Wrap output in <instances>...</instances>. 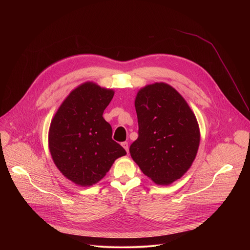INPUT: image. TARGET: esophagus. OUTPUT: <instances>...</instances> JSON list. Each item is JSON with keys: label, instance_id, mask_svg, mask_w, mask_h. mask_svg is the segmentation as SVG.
Segmentation results:
<instances>
[{"label": "esophagus", "instance_id": "34e87169", "mask_svg": "<svg viewBox=\"0 0 250 250\" xmlns=\"http://www.w3.org/2000/svg\"><path fill=\"white\" fill-rule=\"evenodd\" d=\"M122 146H123V147L125 149V151L128 153V144H127L126 141L123 142V144H122Z\"/></svg>", "mask_w": 250, "mask_h": 250}]
</instances>
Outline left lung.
<instances>
[{
  "label": "left lung",
  "instance_id": "left-lung-1",
  "mask_svg": "<svg viewBox=\"0 0 250 250\" xmlns=\"http://www.w3.org/2000/svg\"><path fill=\"white\" fill-rule=\"evenodd\" d=\"M134 106L138 138L130 156L155 184L170 185L196 158L201 137L196 116L181 94L164 82L139 89Z\"/></svg>",
  "mask_w": 250,
  "mask_h": 250
}]
</instances>
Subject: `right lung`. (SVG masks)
<instances>
[{
	"label": "right lung",
	"instance_id": "right-lung-1",
	"mask_svg": "<svg viewBox=\"0 0 250 250\" xmlns=\"http://www.w3.org/2000/svg\"><path fill=\"white\" fill-rule=\"evenodd\" d=\"M115 91L87 81L62 102L48 130L52 160L68 180L90 187L105 176L115 160L126 154L112 138L103 113Z\"/></svg>",
	"mask_w": 250,
	"mask_h": 250
}]
</instances>
